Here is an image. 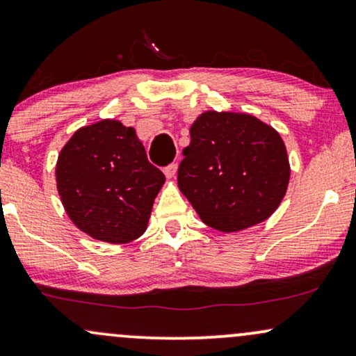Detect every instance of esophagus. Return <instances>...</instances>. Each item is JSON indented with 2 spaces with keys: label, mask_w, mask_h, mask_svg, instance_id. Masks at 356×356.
Returning a JSON list of instances; mask_svg holds the SVG:
<instances>
[{
  "label": "esophagus",
  "mask_w": 356,
  "mask_h": 356,
  "mask_svg": "<svg viewBox=\"0 0 356 356\" xmlns=\"http://www.w3.org/2000/svg\"><path fill=\"white\" fill-rule=\"evenodd\" d=\"M177 170H178L177 163H170V165L165 168L166 178H175V177H177Z\"/></svg>",
  "instance_id": "1"
}]
</instances>
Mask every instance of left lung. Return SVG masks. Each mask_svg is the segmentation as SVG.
<instances>
[{
	"instance_id": "obj_1",
	"label": "left lung",
	"mask_w": 356,
	"mask_h": 356,
	"mask_svg": "<svg viewBox=\"0 0 356 356\" xmlns=\"http://www.w3.org/2000/svg\"><path fill=\"white\" fill-rule=\"evenodd\" d=\"M190 136L178 186L203 223L232 233L270 218L290 179L282 136L252 115L229 111H204Z\"/></svg>"
}]
</instances>
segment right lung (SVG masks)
I'll return each instance as SVG.
<instances>
[{
	"mask_svg": "<svg viewBox=\"0 0 356 356\" xmlns=\"http://www.w3.org/2000/svg\"><path fill=\"white\" fill-rule=\"evenodd\" d=\"M163 183L135 129L116 120L79 128L56 163L58 193L71 221L106 243L143 235Z\"/></svg>",
	"mask_w": 356,
	"mask_h": 356,
	"instance_id": "add662e5",
	"label": "right lung"
}]
</instances>
